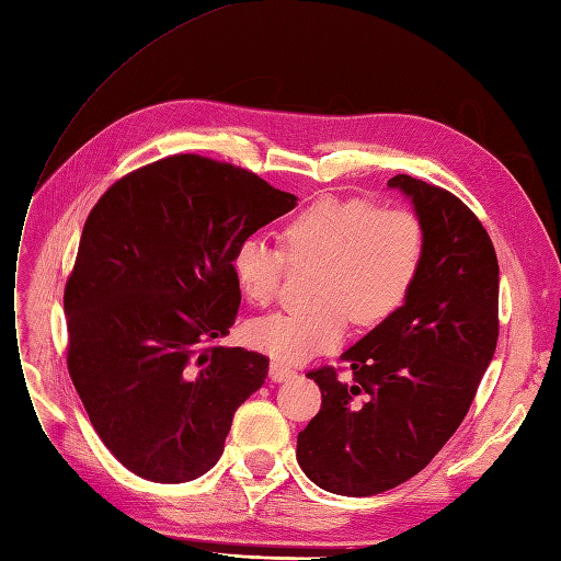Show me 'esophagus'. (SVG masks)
Returning a JSON list of instances; mask_svg holds the SVG:
<instances>
[{
	"label": "esophagus",
	"instance_id": "esophagus-1",
	"mask_svg": "<svg viewBox=\"0 0 561 561\" xmlns=\"http://www.w3.org/2000/svg\"><path fill=\"white\" fill-rule=\"evenodd\" d=\"M270 377H273V382H288V379L298 377V373L294 368L279 364V360H275V364L270 366Z\"/></svg>",
	"mask_w": 561,
	"mask_h": 561
}]
</instances>
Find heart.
Segmentation results:
<instances>
[{"label":"heart","mask_w":561,"mask_h":561,"mask_svg":"<svg viewBox=\"0 0 561 561\" xmlns=\"http://www.w3.org/2000/svg\"><path fill=\"white\" fill-rule=\"evenodd\" d=\"M282 244L291 263H314L312 312H275L247 323L251 347L279 364H300L340 345L347 317L358 327L387 321L410 296L422 270L426 238L408 209H377L364 201L321 197L282 228ZM286 259L259 238L238 244L232 275L251 305L277 296Z\"/></svg>","instance_id":"1"}]
</instances>
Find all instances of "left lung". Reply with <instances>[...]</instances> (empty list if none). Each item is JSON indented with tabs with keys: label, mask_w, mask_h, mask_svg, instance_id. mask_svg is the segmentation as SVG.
Segmentation results:
<instances>
[{
	"label": "left lung",
	"mask_w": 561,
	"mask_h": 561,
	"mask_svg": "<svg viewBox=\"0 0 561 561\" xmlns=\"http://www.w3.org/2000/svg\"><path fill=\"white\" fill-rule=\"evenodd\" d=\"M412 203L426 249L410 296L342 352L307 373L321 410L298 433V463L321 490L370 496L417 476L471 408L499 337V261L490 234L459 197L422 179L387 182Z\"/></svg>",
	"instance_id": "8db88e82"
}]
</instances>
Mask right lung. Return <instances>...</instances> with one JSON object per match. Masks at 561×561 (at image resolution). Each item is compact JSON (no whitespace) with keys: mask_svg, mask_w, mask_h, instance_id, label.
<instances>
[{"mask_svg":"<svg viewBox=\"0 0 561 561\" xmlns=\"http://www.w3.org/2000/svg\"><path fill=\"white\" fill-rule=\"evenodd\" d=\"M298 197L254 172L170 156L90 211L67 288V368L102 443L135 476L188 482L224 455L270 360L221 347L240 310L232 254Z\"/></svg>","mask_w":561,"mask_h":561,"instance_id":"add662e5","label":"right lung"}]
</instances>
